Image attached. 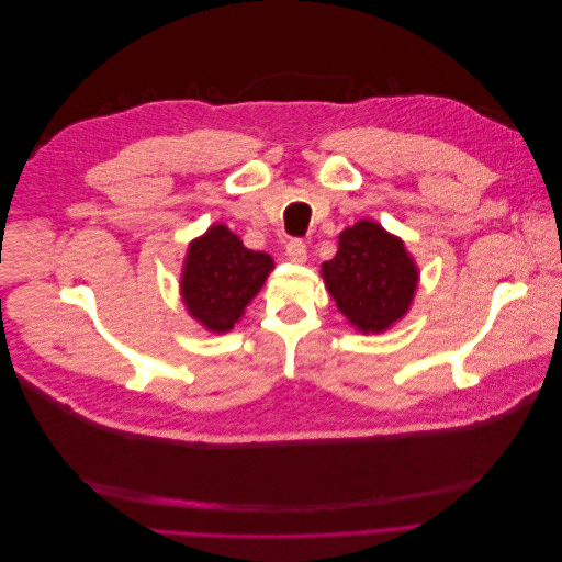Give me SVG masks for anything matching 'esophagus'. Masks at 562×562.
Listing matches in <instances>:
<instances>
[{
  "label": "esophagus",
  "instance_id": "obj_1",
  "mask_svg": "<svg viewBox=\"0 0 562 562\" xmlns=\"http://www.w3.org/2000/svg\"><path fill=\"white\" fill-rule=\"evenodd\" d=\"M285 258L293 262H307V244L302 239H291L285 244Z\"/></svg>",
  "mask_w": 562,
  "mask_h": 562
}]
</instances>
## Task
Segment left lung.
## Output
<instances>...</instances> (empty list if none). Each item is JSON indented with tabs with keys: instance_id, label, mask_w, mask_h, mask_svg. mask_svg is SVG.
Masks as SVG:
<instances>
[{
	"instance_id": "obj_1",
	"label": "left lung",
	"mask_w": 562,
	"mask_h": 562,
	"mask_svg": "<svg viewBox=\"0 0 562 562\" xmlns=\"http://www.w3.org/2000/svg\"><path fill=\"white\" fill-rule=\"evenodd\" d=\"M321 277L356 330L384 333L411 310L419 269L398 236L375 220H359L339 234V248L321 265Z\"/></svg>"
}]
</instances>
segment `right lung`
<instances>
[{"label": "right lung", "instance_id": "obj_1", "mask_svg": "<svg viewBox=\"0 0 562 562\" xmlns=\"http://www.w3.org/2000/svg\"><path fill=\"white\" fill-rule=\"evenodd\" d=\"M274 260L248 250L225 225H213L187 248L180 295L187 312L211 333H229L260 293Z\"/></svg>", "mask_w": 562, "mask_h": 562}]
</instances>
